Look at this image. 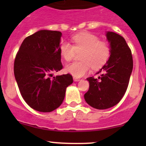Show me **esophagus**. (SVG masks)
<instances>
[{
    "label": "esophagus",
    "mask_w": 146,
    "mask_h": 146,
    "mask_svg": "<svg viewBox=\"0 0 146 146\" xmlns=\"http://www.w3.org/2000/svg\"><path fill=\"white\" fill-rule=\"evenodd\" d=\"M73 80H74L75 82H78V81H79V80H80V78H77L73 77Z\"/></svg>",
    "instance_id": "34e87169"
}]
</instances>
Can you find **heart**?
Here are the masks:
<instances>
[{
    "mask_svg": "<svg viewBox=\"0 0 146 146\" xmlns=\"http://www.w3.org/2000/svg\"><path fill=\"white\" fill-rule=\"evenodd\" d=\"M73 45L63 42L60 53L66 61H70L76 51H82L80 58L66 66V71L75 78H81L88 73L92 66L94 69L102 67L110 56V46L107 42L100 41L98 36L89 32H81L72 36Z\"/></svg>",
    "mask_w": 146,
    "mask_h": 146,
    "instance_id": "1",
    "label": "heart"
}]
</instances>
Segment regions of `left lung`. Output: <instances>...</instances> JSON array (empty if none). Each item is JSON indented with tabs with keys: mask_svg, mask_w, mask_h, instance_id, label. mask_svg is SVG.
Segmentation results:
<instances>
[{
	"mask_svg": "<svg viewBox=\"0 0 146 146\" xmlns=\"http://www.w3.org/2000/svg\"><path fill=\"white\" fill-rule=\"evenodd\" d=\"M110 46L108 61L97 73L98 78L90 77V88L84 95L86 102L98 110H106L120 102L128 88L133 70L131 49L124 38L113 32H106Z\"/></svg>",
	"mask_w": 146,
	"mask_h": 146,
	"instance_id": "1",
	"label": "left lung"
}]
</instances>
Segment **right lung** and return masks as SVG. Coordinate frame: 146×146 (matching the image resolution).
<instances>
[{
  "mask_svg": "<svg viewBox=\"0 0 146 146\" xmlns=\"http://www.w3.org/2000/svg\"><path fill=\"white\" fill-rule=\"evenodd\" d=\"M61 36L58 31L35 32L24 39L15 59V78L22 97L31 108L41 112L58 108L73 81L69 73L50 78L63 68Z\"/></svg>",
  "mask_w": 146,
  "mask_h": 146,
  "instance_id": "right-lung-1",
  "label": "right lung"
}]
</instances>
